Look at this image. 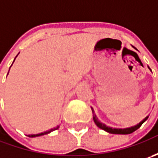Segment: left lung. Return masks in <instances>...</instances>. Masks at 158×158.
Masks as SVG:
<instances>
[{
  "instance_id": "left-lung-1",
  "label": "left lung",
  "mask_w": 158,
  "mask_h": 158,
  "mask_svg": "<svg viewBox=\"0 0 158 158\" xmlns=\"http://www.w3.org/2000/svg\"><path fill=\"white\" fill-rule=\"evenodd\" d=\"M91 110H92V113H93V120H94L95 124L97 125L99 128L101 129H103V130L106 131V132H108V133H110V134H115V135H128V134H131V133H133V132H135V130H137L149 118V116H147L146 118L143 119V121H141L139 124H137L136 126H135V127H128V128H112V127H106V125L103 124V123H101L100 121L97 118V116H96V114L94 113V110H93V108H91Z\"/></svg>"
}]
</instances>
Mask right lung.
<instances>
[{"label":"right lung","instance_id":"right-lung-1","mask_svg":"<svg viewBox=\"0 0 158 158\" xmlns=\"http://www.w3.org/2000/svg\"><path fill=\"white\" fill-rule=\"evenodd\" d=\"M17 56V55H16ZM15 61V60H14ZM59 128V126H57L56 127H53L52 129H50L49 131H46V132H44V133H40V134H38V135H29L28 136L29 137H36V136H40V135H47V134H49V133H51L52 131H54L56 130Z\"/></svg>","mask_w":158,"mask_h":158}]
</instances>
